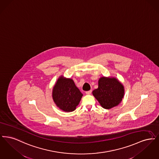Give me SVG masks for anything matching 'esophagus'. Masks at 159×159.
Wrapping results in <instances>:
<instances>
[{"label":"esophagus","instance_id":"34e87169","mask_svg":"<svg viewBox=\"0 0 159 159\" xmlns=\"http://www.w3.org/2000/svg\"><path fill=\"white\" fill-rule=\"evenodd\" d=\"M86 94H87V95H90L91 93H92V90H90V91H86Z\"/></svg>","mask_w":159,"mask_h":159}]
</instances>
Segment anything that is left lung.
Instances as JSON below:
<instances>
[{
	"instance_id": "left-lung-1",
	"label": "left lung",
	"mask_w": 159,
	"mask_h": 159,
	"mask_svg": "<svg viewBox=\"0 0 159 159\" xmlns=\"http://www.w3.org/2000/svg\"><path fill=\"white\" fill-rule=\"evenodd\" d=\"M103 108L110 109L120 103L124 95L123 85L115 78L99 79L98 88L92 92Z\"/></svg>"
}]
</instances>
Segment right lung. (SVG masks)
<instances>
[{
  "instance_id": "obj_1",
  "label": "right lung",
  "mask_w": 159,
  "mask_h": 159,
  "mask_svg": "<svg viewBox=\"0 0 159 159\" xmlns=\"http://www.w3.org/2000/svg\"><path fill=\"white\" fill-rule=\"evenodd\" d=\"M83 94L70 79L61 77L53 87L54 102L60 109L66 112L75 110Z\"/></svg>"
}]
</instances>
